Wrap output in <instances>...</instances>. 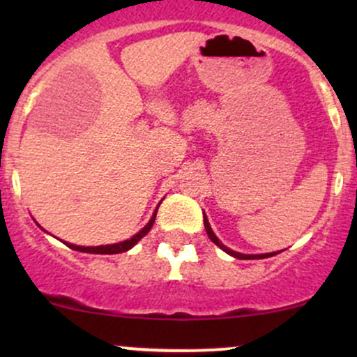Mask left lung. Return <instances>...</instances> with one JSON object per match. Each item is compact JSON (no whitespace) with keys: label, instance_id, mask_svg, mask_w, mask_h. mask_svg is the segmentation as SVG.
Listing matches in <instances>:
<instances>
[{"label":"left lung","instance_id":"obj_1","mask_svg":"<svg viewBox=\"0 0 357 357\" xmlns=\"http://www.w3.org/2000/svg\"><path fill=\"white\" fill-rule=\"evenodd\" d=\"M203 218H204V230H206L208 236H210V240H211L213 243H215V245H218V247H220L221 250H223V252H227L228 255H231V257H235V258H240V260H257V258H268V257L277 255V253H278V252H273V253H264V255H245V253L233 252V250L227 248V247H225L223 243H221V241H220L218 238H216V235H215V233H213V230H211L210 223H208V218H206V216L203 215Z\"/></svg>","mask_w":357,"mask_h":357}]
</instances>
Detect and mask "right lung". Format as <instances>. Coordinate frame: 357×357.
<instances>
[{"label":"right lung","instance_id":"1","mask_svg":"<svg viewBox=\"0 0 357 357\" xmlns=\"http://www.w3.org/2000/svg\"><path fill=\"white\" fill-rule=\"evenodd\" d=\"M159 208V206H158ZM158 208H155L154 215L151 216L149 223L146 225L144 228H142L141 231L136 233V235L132 236V238L126 240V241H121V243H114V245H100V247H79V245H72V243H67V241H63L65 245H67L68 248L72 250H77V252H84V253H100V255H114V253H122V252H127V250H130L134 247V245L137 243L139 240L142 238V236L147 235V231L153 228V223L155 220V213H158Z\"/></svg>","mask_w":357,"mask_h":357}]
</instances>
